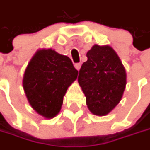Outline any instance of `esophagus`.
<instances>
[{
    "instance_id": "1",
    "label": "esophagus",
    "mask_w": 150,
    "mask_h": 150,
    "mask_svg": "<svg viewBox=\"0 0 150 150\" xmlns=\"http://www.w3.org/2000/svg\"><path fill=\"white\" fill-rule=\"evenodd\" d=\"M74 67H75V68L78 70V71H79L81 67V64L80 63H76V64H74Z\"/></svg>"
}]
</instances>
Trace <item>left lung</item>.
I'll use <instances>...</instances> for the list:
<instances>
[{
    "instance_id": "1",
    "label": "left lung",
    "mask_w": 150,
    "mask_h": 150,
    "mask_svg": "<svg viewBox=\"0 0 150 150\" xmlns=\"http://www.w3.org/2000/svg\"><path fill=\"white\" fill-rule=\"evenodd\" d=\"M78 81L93 114L104 116L120 102L126 85V72L113 48L95 44L87 52Z\"/></svg>"
}]
</instances>
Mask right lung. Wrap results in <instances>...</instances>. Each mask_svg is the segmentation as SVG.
Wrapping results in <instances>:
<instances>
[{
    "label": "right lung",
    "mask_w": 150,
    "mask_h": 150,
    "mask_svg": "<svg viewBox=\"0 0 150 150\" xmlns=\"http://www.w3.org/2000/svg\"><path fill=\"white\" fill-rule=\"evenodd\" d=\"M78 74L69 57L52 48L38 50L23 78V88L31 108L46 119L55 117Z\"/></svg>",
    "instance_id": "obj_1"
}]
</instances>
